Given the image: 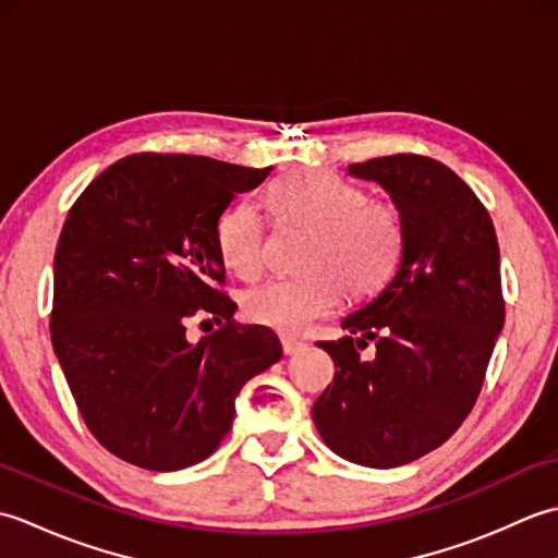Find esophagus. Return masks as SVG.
<instances>
[{"label": "esophagus", "instance_id": "obj_1", "mask_svg": "<svg viewBox=\"0 0 558 558\" xmlns=\"http://www.w3.org/2000/svg\"><path fill=\"white\" fill-rule=\"evenodd\" d=\"M280 345H282V352H286L288 357H292V354H298L306 348V342L292 338V336H280Z\"/></svg>", "mask_w": 558, "mask_h": 558}]
</instances>
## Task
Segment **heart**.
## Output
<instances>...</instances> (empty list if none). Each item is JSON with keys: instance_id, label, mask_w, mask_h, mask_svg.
Wrapping results in <instances>:
<instances>
[{"instance_id": "heart-1", "label": "heart", "mask_w": 558, "mask_h": 558, "mask_svg": "<svg viewBox=\"0 0 558 558\" xmlns=\"http://www.w3.org/2000/svg\"><path fill=\"white\" fill-rule=\"evenodd\" d=\"M268 206L278 220L312 230L300 278L268 280L248 290L242 312L252 324L280 333H300L314 318L338 306L342 290L369 298L393 276L402 252L398 210L386 201L364 198L362 189L326 170H300L268 189ZM266 230L252 204H234L216 225V244L225 268L244 280L264 268Z\"/></svg>"}]
</instances>
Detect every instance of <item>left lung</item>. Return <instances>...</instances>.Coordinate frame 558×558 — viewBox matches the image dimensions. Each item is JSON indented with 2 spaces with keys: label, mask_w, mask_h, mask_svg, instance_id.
Wrapping results in <instances>:
<instances>
[{
  "label": "left lung",
  "mask_w": 558,
  "mask_h": 558,
  "mask_svg": "<svg viewBox=\"0 0 558 558\" xmlns=\"http://www.w3.org/2000/svg\"><path fill=\"white\" fill-rule=\"evenodd\" d=\"M393 201L402 252L374 300L342 318L348 336L318 348L336 364L312 408L326 446L364 468H398L456 434L480 396L504 328L499 242L460 177L412 153L354 162ZM375 342V357L359 350Z\"/></svg>",
  "instance_id": "left-lung-1"
}]
</instances>
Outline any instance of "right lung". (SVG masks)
<instances>
[{
	"label": "right lung",
	"mask_w": 558,
	"mask_h": 558,
	"mask_svg": "<svg viewBox=\"0 0 558 558\" xmlns=\"http://www.w3.org/2000/svg\"><path fill=\"white\" fill-rule=\"evenodd\" d=\"M270 168L141 153L110 165L69 210L54 252L52 348L83 422L132 465L172 472L220 446L234 398L282 357L266 326H234L220 292L218 218ZM221 330L192 343L185 322Z\"/></svg>",
	"instance_id": "1"
}]
</instances>
